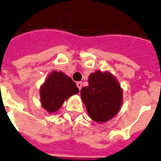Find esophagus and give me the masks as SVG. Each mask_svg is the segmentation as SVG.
<instances>
[{
    "mask_svg": "<svg viewBox=\"0 0 161 161\" xmlns=\"http://www.w3.org/2000/svg\"><path fill=\"white\" fill-rule=\"evenodd\" d=\"M76 85H77V87L79 88V90L81 89V87H82V82L81 81H78L76 83Z\"/></svg>",
    "mask_w": 161,
    "mask_h": 161,
    "instance_id": "34e87169",
    "label": "esophagus"
}]
</instances>
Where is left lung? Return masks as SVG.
I'll use <instances>...</instances> for the list:
<instances>
[{
    "instance_id": "left-lung-1",
    "label": "left lung",
    "mask_w": 161,
    "mask_h": 161,
    "mask_svg": "<svg viewBox=\"0 0 161 161\" xmlns=\"http://www.w3.org/2000/svg\"><path fill=\"white\" fill-rule=\"evenodd\" d=\"M88 84L80 96L90 118L99 123L112 119L123 103V90L118 80L108 72L97 70L90 75Z\"/></svg>"
}]
</instances>
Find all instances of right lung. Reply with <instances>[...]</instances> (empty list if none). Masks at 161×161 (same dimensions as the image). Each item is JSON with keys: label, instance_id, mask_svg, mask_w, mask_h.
Instances as JSON below:
<instances>
[{"label": "right lung", "instance_id": "right-lung-1", "mask_svg": "<svg viewBox=\"0 0 161 161\" xmlns=\"http://www.w3.org/2000/svg\"><path fill=\"white\" fill-rule=\"evenodd\" d=\"M78 92L79 89L70 77L54 70L40 87L41 103L49 113H55L64 101Z\"/></svg>", "mask_w": 161, "mask_h": 161}]
</instances>
